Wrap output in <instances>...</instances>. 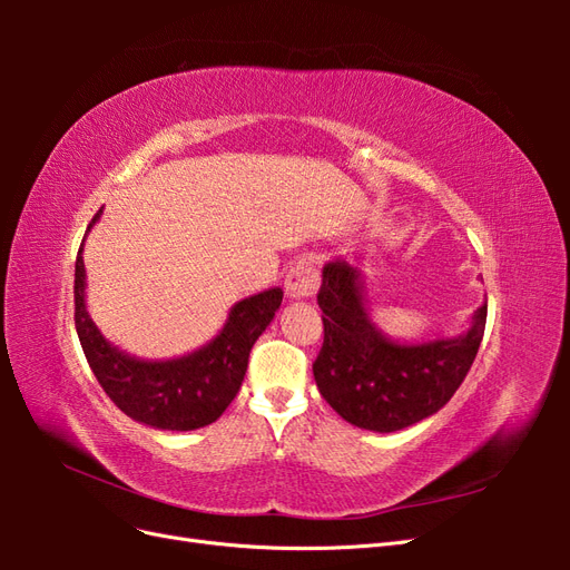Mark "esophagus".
I'll use <instances>...</instances> for the list:
<instances>
[{
	"label": "esophagus",
	"instance_id": "34e87169",
	"mask_svg": "<svg viewBox=\"0 0 570 570\" xmlns=\"http://www.w3.org/2000/svg\"><path fill=\"white\" fill-rule=\"evenodd\" d=\"M318 287V268L308 258H302L285 275V292L292 299L312 297Z\"/></svg>",
	"mask_w": 570,
	"mask_h": 570
}]
</instances>
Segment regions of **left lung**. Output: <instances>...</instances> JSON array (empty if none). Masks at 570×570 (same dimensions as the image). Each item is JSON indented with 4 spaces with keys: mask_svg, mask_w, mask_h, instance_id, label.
<instances>
[{
    "mask_svg": "<svg viewBox=\"0 0 570 570\" xmlns=\"http://www.w3.org/2000/svg\"><path fill=\"white\" fill-rule=\"evenodd\" d=\"M318 306L323 347L314 361L316 385L344 421L375 433L404 430L450 402L471 371L488 321L485 302L459 337L394 342L368 314L364 275L340 258L323 266Z\"/></svg>",
    "mask_w": 570,
    "mask_h": 570,
    "instance_id": "1",
    "label": "left lung"
}]
</instances>
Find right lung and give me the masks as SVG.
Instances as JSON below:
<instances>
[{
    "label": "right lung",
    "mask_w": 570,
    "mask_h": 570,
    "mask_svg": "<svg viewBox=\"0 0 570 570\" xmlns=\"http://www.w3.org/2000/svg\"><path fill=\"white\" fill-rule=\"evenodd\" d=\"M99 216L101 209L88 233ZM82 245L76 258V331L109 400L132 421L159 430H197L220 419L245 381L254 342L281 308L283 289L271 287L237 302L223 331L202 350L180 358L145 361L114 347L90 318L85 306Z\"/></svg>",
    "instance_id": "1"
}]
</instances>
